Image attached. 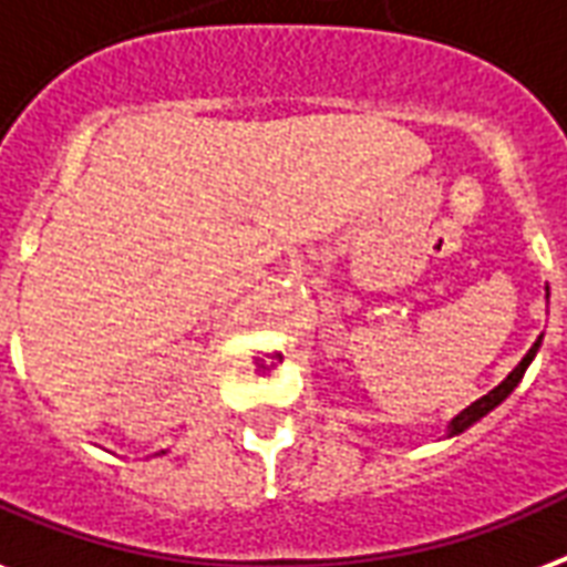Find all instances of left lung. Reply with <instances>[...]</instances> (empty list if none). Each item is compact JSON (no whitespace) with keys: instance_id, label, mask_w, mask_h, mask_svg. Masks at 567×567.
<instances>
[{"instance_id":"8db88e82","label":"left lung","mask_w":567,"mask_h":567,"mask_svg":"<svg viewBox=\"0 0 567 567\" xmlns=\"http://www.w3.org/2000/svg\"><path fill=\"white\" fill-rule=\"evenodd\" d=\"M538 348H542V336H538V341H535L533 348H529V353H526L524 360L517 362V369H514L512 374H508V378H505L503 383H499V386L491 389L487 395H482V399H478V401H473L470 408L461 410V413H457V416L452 419V425H449V434H461V431H466V427L473 425V422H478V419L485 416V413H491V410H494L496 404H503V401L508 399V395H512V389L517 386V383H520V378H524L526 369H529V362L535 360V353H538Z\"/></svg>"}]
</instances>
